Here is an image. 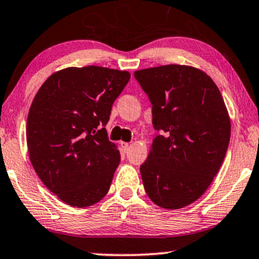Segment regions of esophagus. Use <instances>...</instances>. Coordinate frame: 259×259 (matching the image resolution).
Wrapping results in <instances>:
<instances>
[{"label":"esophagus","instance_id":"1","mask_svg":"<svg viewBox=\"0 0 259 259\" xmlns=\"http://www.w3.org/2000/svg\"><path fill=\"white\" fill-rule=\"evenodd\" d=\"M120 146H121V148H123V152H126L129 151V147H130V145L129 143H126V142H120Z\"/></svg>","mask_w":259,"mask_h":259}]
</instances>
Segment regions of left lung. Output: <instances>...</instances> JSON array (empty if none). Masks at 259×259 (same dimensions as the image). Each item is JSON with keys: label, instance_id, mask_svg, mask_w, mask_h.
Returning a JSON list of instances; mask_svg holds the SVG:
<instances>
[{"label": "left lung", "instance_id": "1", "mask_svg": "<svg viewBox=\"0 0 259 259\" xmlns=\"http://www.w3.org/2000/svg\"><path fill=\"white\" fill-rule=\"evenodd\" d=\"M161 135L141 166L145 191L158 206L177 210L204 194L222 165L230 119L214 82L198 68L165 65L136 71Z\"/></svg>", "mask_w": 259, "mask_h": 259}]
</instances>
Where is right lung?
<instances>
[{
	"label": "right lung",
	"instance_id": "add662e5",
	"mask_svg": "<svg viewBox=\"0 0 259 259\" xmlns=\"http://www.w3.org/2000/svg\"><path fill=\"white\" fill-rule=\"evenodd\" d=\"M129 79L126 71L68 67L53 73L31 104V164L47 188L71 206H92L110 189L120 154L105 125Z\"/></svg>",
	"mask_w": 259,
	"mask_h": 259
}]
</instances>
